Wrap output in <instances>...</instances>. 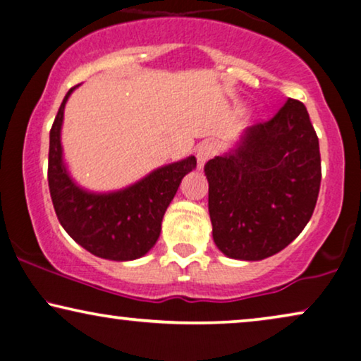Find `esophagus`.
<instances>
[{
	"label": "esophagus",
	"instance_id": "1",
	"mask_svg": "<svg viewBox=\"0 0 361 361\" xmlns=\"http://www.w3.org/2000/svg\"><path fill=\"white\" fill-rule=\"evenodd\" d=\"M216 155V145L212 142H202V144L197 147L196 150V159H197V166L202 169L204 164L212 157Z\"/></svg>",
	"mask_w": 361,
	"mask_h": 361
}]
</instances>
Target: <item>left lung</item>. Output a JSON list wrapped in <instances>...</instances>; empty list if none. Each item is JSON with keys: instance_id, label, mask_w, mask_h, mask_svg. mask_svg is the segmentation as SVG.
<instances>
[{"instance_id": "8db88e82", "label": "left lung", "mask_w": 361, "mask_h": 361, "mask_svg": "<svg viewBox=\"0 0 361 361\" xmlns=\"http://www.w3.org/2000/svg\"><path fill=\"white\" fill-rule=\"evenodd\" d=\"M204 173L217 248L247 262L281 252L311 219L321 188L306 106L289 98L270 121L247 128L235 149L207 161Z\"/></svg>"}]
</instances>
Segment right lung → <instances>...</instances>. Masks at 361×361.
<instances>
[{"label":"right lung","mask_w":361,"mask_h":361,"mask_svg":"<svg viewBox=\"0 0 361 361\" xmlns=\"http://www.w3.org/2000/svg\"><path fill=\"white\" fill-rule=\"evenodd\" d=\"M73 86L65 94L50 129L49 190L60 224L85 250L106 260L129 262L144 257L161 231V219L183 176L196 169L195 157L160 166L124 190L91 192L72 180L63 164V109Z\"/></svg>","instance_id":"add662e5"}]
</instances>
